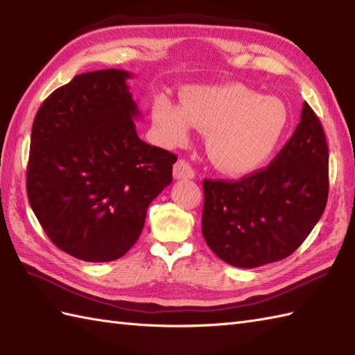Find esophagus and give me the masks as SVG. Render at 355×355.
I'll return each mask as SVG.
<instances>
[{
    "instance_id": "obj_1",
    "label": "esophagus",
    "mask_w": 355,
    "mask_h": 355,
    "mask_svg": "<svg viewBox=\"0 0 355 355\" xmlns=\"http://www.w3.org/2000/svg\"><path fill=\"white\" fill-rule=\"evenodd\" d=\"M172 175L175 180H192L195 177V172L191 168V164L186 160H178L175 164H173Z\"/></svg>"
}]
</instances>
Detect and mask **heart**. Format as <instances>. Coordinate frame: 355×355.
Instances as JSON below:
<instances>
[{
    "label": "heart",
    "mask_w": 355,
    "mask_h": 355,
    "mask_svg": "<svg viewBox=\"0 0 355 355\" xmlns=\"http://www.w3.org/2000/svg\"><path fill=\"white\" fill-rule=\"evenodd\" d=\"M153 120L164 143L180 146L193 126L206 132V154L224 175L247 177L258 172L276 153L288 128L286 105L243 84L192 87L183 102L157 97Z\"/></svg>",
    "instance_id": "b5f03b06"
}]
</instances>
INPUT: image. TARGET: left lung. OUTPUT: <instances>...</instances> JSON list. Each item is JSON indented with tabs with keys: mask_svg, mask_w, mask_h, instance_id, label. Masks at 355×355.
Listing matches in <instances>:
<instances>
[{
	"mask_svg": "<svg viewBox=\"0 0 355 355\" xmlns=\"http://www.w3.org/2000/svg\"><path fill=\"white\" fill-rule=\"evenodd\" d=\"M201 232L218 258L254 268L290 256L328 200V145L306 102L300 122L266 169L239 182L205 180Z\"/></svg>",
	"mask_w": 355,
	"mask_h": 355,
	"instance_id": "left-lung-1",
	"label": "left lung"
}]
</instances>
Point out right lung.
Masks as SVG:
<instances>
[{
  "label": "right lung",
  "mask_w": 355,
  "mask_h": 355,
  "mask_svg": "<svg viewBox=\"0 0 355 355\" xmlns=\"http://www.w3.org/2000/svg\"><path fill=\"white\" fill-rule=\"evenodd\" d=\"M108 69L74 76L42 102L30 140L27 195L51 243L74 258L110 262L139 239L146 210L172 182L177 157L139 139L141 114Z\"/></svg>",
  "instance_id": "right-lung-1"
}]
</instances>
